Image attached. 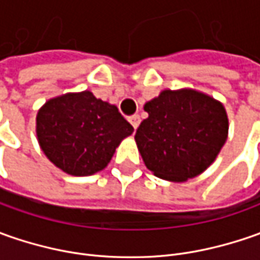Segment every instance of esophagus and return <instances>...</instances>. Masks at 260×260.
<instances>
[{
    "label": "esophagus",
    "instance_id": "34e87169",
    "mask_svg": "<svg viewBox=\"0 0 260 260\" xmlns=\"http://www.w3.org/2000/svg\"><path fill=\"white\" fill-rule=\"evenodd\" d=\"M128 121L132 123V125L135 127V130H136V128L139 127V124H140V115H137V114L130 115V117H128Z\"/></svg>",
    "mask_w": 260,
    "mask_h": 260
}]
</instances>
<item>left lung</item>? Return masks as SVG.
I'll list each match as a JSON object with an SVG mask.
<instances>
[{
  "instance_id": "obj_1",
  "label": "left lung",
  "mask_w": 260,
  "mask_h": 260,
  "mask_svg": "<svg viewBox=\"0 0 260 260\" xmlns=\"http://www.w3.org/2000/svg\"><path fill=\"white\" fill-rule=\"evenodd\" d=\"M149 117L136 132L146 168L157 178L182 182L203 174L229 135L224 107L195 89H165L146 103Z\"/></svg>"
}]
</instances>
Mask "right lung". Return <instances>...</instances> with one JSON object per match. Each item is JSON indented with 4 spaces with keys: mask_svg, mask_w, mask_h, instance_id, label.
Returning a JSON list of instances; mask_svg holds the SVG:
<instances>
[{
    "mask_svg": "<svg viewBox=\"0 0 260 260\" xmlns=\"http://www.w3.org/2000/svg\"><path fill=\"white\" fill-rule=\"evenodd\" d=\"M36 133L53 165L74 176H88L108 165L133 125L115 105L82 91L46 101L36 117Z\"/></svg>",
    "mask_w": 260,
    "mask_h": 260,
    "instance_id": "obj_1",
    "label": "right lung"
}]
</instances>
